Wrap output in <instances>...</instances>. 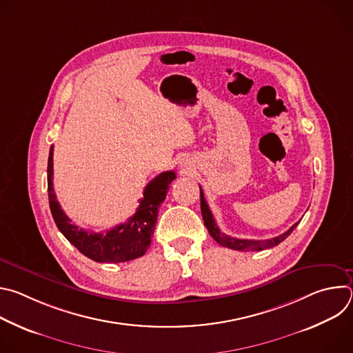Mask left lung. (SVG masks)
<instances>
[{
    "instance_id": "obj_1",
    "label": "left lung",
    "mask_w": 353,
    "mask_h": 353,
    "mask_svg": "<svg viewBox=\"0 0 353 353\" xmlns=\"http://www.w3.org/2000/svg\"><path fill=\"white\" fill-rule=\"evenodd\" d=\"M199 198H201V214H203V219H204V223H205L210 234L221 245L232 248V250H239V251H261V250H265V248L275 247L281 241H283L293 232V229L299 225V222L294 223L289 230H286L285 233H282V234H279V236H276L274 239H267V240L236 239V237L228 236V234L221 232V229L218 228V225H216V222L214 219V215H212V212H211V210H210V207L207 204L204 192H203V188H201V187H199Z\"/></svg>"
}]
</instances>
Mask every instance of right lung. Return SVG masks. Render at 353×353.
Masks as SVG:
<instances>
[{"instance_id":"1","label":"right lung","mask_w":353,"mask_h":353,"mask_svg":"<svg viewBox=\"0 0 353 353\" xmlns=\"http://www.w3.org/2000/svg\"><path fill=\"white\" fill-rule=\"evenodd\" d=\"M176 179L173 170L163 172L150 181L139 201L137 212L106 233H94L78 228L61 210L53 188V146L50 148L47 163L48 204L59 230L83 256L96 263H124L142 257L152 241L159 207Z\"/></svg>"}]
</instances>
